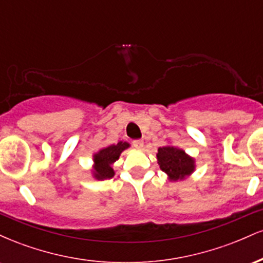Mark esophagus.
Listing matches in <instances>:
<instances>
[{"label": "esophagus", "instance_id": "obj_1", "mask_svg": "<svg viewBox=\"0 0 263 263\" xmlns=\"http://www.w3.org/2000/svg\"><path fill=\"white\" fill-rule=\"evenodd\" d=\"M132 144H134V147H136V148H142L143 147V140L132 141Z\"/></svg>", "mask_w": 263, "mask_h": 263}]
</instances>
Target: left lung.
Returning <instances> with one entry per match:
<instances>
[{
	"label": "left lung",
	"mask_w": 263,
	"mask_h": 263,
	"mask_svg": "<svg viewBox=\"0 0 263 263\" xmlns=\"http://www.w3.org/2000/svg\"><path fill=\"white\" fill-rule=\"evenodd\" d=\"M157 161L159 168L167 174L171 182L185 179L195 171V159L186 155L185 151L171 144L159 147L157 152Z\"/></svg>",
	"instance_id": "8db88e82"
}]
</instances>
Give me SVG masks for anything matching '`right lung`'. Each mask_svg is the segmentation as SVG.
I'll return each mask as SVG.
<instances>
[{"mask_svg": "<svg viewBox=\"0 0 263 263\" xmlns=\"http://www.w3.org/2000/svg\"><path fill=\"white\" fill-rule=\"evenodd\" d=\"M129 147L127 142L120 141L116 144H110V146L101 148L99 152L93 153L92 156V177L98 180L110 179L115 176V171L112 168L114 163L120 158V155L125 149Z\"/></svg>", "mask_w": 263, "mask_h": 263, "instance_id": "1", "label": "right lung"}]
</instances>
